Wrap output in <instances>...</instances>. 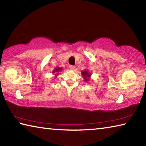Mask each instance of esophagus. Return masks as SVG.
<instances>
[{
	"mask_svg": "<svg viewBox=\"0 0 146 146\" xmlns=\"http://www.w3.org/2000/svg\"><path fill=\"white\" fill-rule=\"evenodd\" d=\"M69 67H70V69L71 70H75V66H72V65H70V66H69Z\"/></svg>",
	"mask_w": 146,
	"mask_h": 146,
	"instance_id": "obj_1",
	"label": "esophagus"
}]
</instances>
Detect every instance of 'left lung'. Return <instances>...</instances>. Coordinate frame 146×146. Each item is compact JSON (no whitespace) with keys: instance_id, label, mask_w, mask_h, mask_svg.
<instances>
[{"instance_id":"1","label":"left lung","mask_w":146,"mask_h":146,"mask_svg":"<svg viewBox=\"0 0 146 146\" xmlns=\"http://www.w3.org/2000/svg\"><path fill=\"white\" fill-rule=\"evenodd\" d=\"M81 75H82V76H83L84 79V80L85 82H88V81L90 80L91 73L89 72L88 70H85L84 71H82V72H81Z\"/></svg>"}]
</instances>
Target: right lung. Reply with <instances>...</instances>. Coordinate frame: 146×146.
Listing matches in <instances>:
<instances>
[{
	"mask_svg": "<svg viewBox=\"0 0 146 146\" xmlns=\"http://www.w3.org/2000/svg\"><path fill=\"white\" fill-rule=\"evenodd\" d=\"M62 68H60V67H58V68H56L55 70H54L52 73H55V76H57V75H58L59 73L60 72V71H62Z\"/></svg>",
	"mask_w": 146,
	"mask_h": 146,
	"instance_id": "1",
	"label": "right lung"
}]
</instances>
